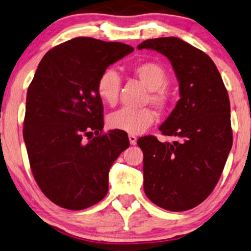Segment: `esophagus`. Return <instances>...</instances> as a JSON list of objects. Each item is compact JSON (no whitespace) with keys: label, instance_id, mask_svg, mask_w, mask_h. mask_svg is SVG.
<instances>
[{"label":"esophagus","instance_id":"34e87169","mask_svg":"<svg viewBox=\"0 0 251 251\" xmlns=\"http://www.w3.org/2000/svg\"><path fill=\"white\" fill-rule=\"evenodd\" d=\"M128 138H129V143H130V144H132V145H135V144H136L137 138H136L135 135H133V134H129Z\"/></svg>","mask_w":251,"mask_h":251}]
</instances>
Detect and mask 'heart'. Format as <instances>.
I'll return each instance as SVG.
<instances>
[{
	"mask_svg": "<svg viewBox=\"0 0 251 251\" xmlns=\"http://www.w3.org/2000/svg\"><path fill=\"white\" fill-rule=\"evenodd\" d=\"M130 72L150 90L148 101L158 109L167 107L169 98L162 89L168 82V74L164 67L156 62H141L130 67ZM121 90V77L114 69H107L100 74L97 81V92L103 103L115 106L118 101ZM155 121V115L149 108L132 109L122 108L110 114L107 124L110 128L123 130L129 134H141Z\"/></svg>",
	"mask_w": 251,
	"mask_h": 251,
	"instance_id": "obj_1",
	"label": "heart"
}]
</instances>
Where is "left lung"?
Listing matches in <instances>:
<instances>
[{
	"label": "left lung",
	"mask_w": 251,
	"mask_h": 251,
	"mask_svg": "<svg viewBox=\"0 0 251 251\" xmlns=\"http://www.w3.org/2000/svg\"><path fill=\"white\" fill-rule=\"evenodd\" d=\"M137 48L169 59L180 95L159 127L176 138L173 143L151 135L137 141L144 155L145 195L168 211H187L206 200L226 166L232 147L229 95L211 57L184 40L148 39Z\"/></svg>",
	"instance_id": "obj_1"
}]
</instances>
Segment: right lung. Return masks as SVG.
Wrapping results in <instances>:
<instances>
[{
  "label": "right lung",
  "mask_w": 251,
  "mask_h": 251,
  "mask_svg": "<svg viewBox=\"0 0 251 251\" xmlns=\"http://www.w3.org/2000/svg\"><path fill=\"white\" fill-rule=\"evenodd\" d=\"M133 50L77 37L47 51L37 67L27 92L24 140L37 184L58 206L78 211L107 195L110 167L129 141L123 130L99 135L103 106L97 81Z\"/></svg>",
  "instance_id": "obj_1"
}]
</instances>
